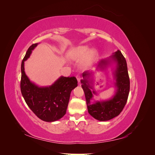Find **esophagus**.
Listing matches in <instances>:
<instances>
[{
	"instance_id": "esophagus-1",
	"label": "esophagus",
	"mask_w": 155,
	"mask_h": 155,
	"mask_svg": "<svg viewBox=\"0 0 155 155\" xmlns=\"http://www.w3.org/2000/svg\"><path fill=\"white\" fill-rule=\"evenodd\" d=\"M76 79H77L79 83L80 82V80H81V76H79V75H77V76H76Z\"/></svg>"
}]
</instances>
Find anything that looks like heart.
Instances as JSON below:
<instances>
[{"instance_id": "obj_1", "label": "heart", "mask_w": 155, "mask_h": 155, "mask_svg": "<svg viewBox=\"0 0 155 155\" xmlns=\"http://www.w3.org/2000/svg\"><path fill=\"white\" fill-rule=\"evenodd\" d=\"M88 51V47L86 46H79L76 48L72 49L69 51L68 57L75 61H78L83 58ZM97 53L96 50H91L86 55L85 58L82 61V65L83 67H87L92 63L93 60L97 57Z\"/></svg>"}]
</instances>
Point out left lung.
Listing matches in <instances>:
<instances>
[{
	"label": "left lung",
	"instance_id": "8db88e82",
	"mask_svg": "<svg viewBox=\"0 0 155 155\" xmlns=\"http://www.w3.org/2000/svg\"><path fill=\"white\" fill-rule=\"evenodd\" d=\"M111 58L117 62V68L115 71L116 79L115 84L117 87V92L112 99L107 101H97L91 104L90 101L92 97V93H95V92H91L92 87L87 79L81 81V87L85 92L88 113L100 121L109 120L120 114L127 101L130 90L129 76L124 56L120 50H118ZM107 63V60H103L98 63L97 66L101 67ZM90 74L89 72L85 71L83 73V76L85 78Z\"/></svg>",
	"mask_w": 155,
	"mask_h": 155
}]
</instances>
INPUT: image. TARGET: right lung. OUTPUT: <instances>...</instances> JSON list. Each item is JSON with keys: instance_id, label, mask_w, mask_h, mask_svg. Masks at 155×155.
Masks as SVG:
<instances>
[{"instance_id": "1", "label": "right lung", "mask_w": 155, "mask_h": 155, "mask_svg": "<svg viewBox=\"0 0 155 155\" xmlns=\"http://www.w3.org/2000/svg\"><path fill=\"white\" fill-rule=\"evenodd\" d=\"M37 45L30 46L22 61L21 91L32 112L41 120L51 122L66 114L70 93L78 86V81L74 76L61 77L48 87H39L30 82L25 74L24 64Z\"/></svg>"}]
</instances>
